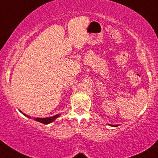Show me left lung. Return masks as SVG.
Listing matches in <instances>:
<instances>
[{"label": "left lung", "instance_id": "obj_1", "mask_svg": "<svg viewBox=\"0 0 158 158\" xmlns=\"http://www.w3.org/2000/svg\"><path fill=\"white\" fill-rule=\"evenodd\" d=\"M111 126H114V127H117V125H111Z\"/></svg>", "mask_w": 158, "mask_h": 158}]
</instances>
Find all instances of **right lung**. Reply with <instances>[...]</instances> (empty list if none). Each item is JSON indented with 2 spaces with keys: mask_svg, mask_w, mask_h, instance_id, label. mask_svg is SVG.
I'll return each instance as SVG.
<instances>
[{
  "mask_svg": "<svg viewBox=\"0 0 158 158\" xmlns=\"http://www.w3.org/2000/svg\"><path fill=\"white\" fill-rule=\"evenodd\" d=\"M23 114L27 116V117H29V116L25 114ZM58 117H59V114H57V115H55V116H53V117H47V118H35L34 119L35 121H38V122H39V123L44 124V125H47V124L51 123L52 122H53L55 119H57Z\"/></svg>",
  "mask_w": 158,
  "mask_h": 158,
  "instance_id": "right-lung-1",
  "label": "right lung"
}]
</instances>
